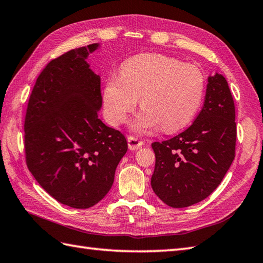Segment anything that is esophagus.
<instances>
[{
	"label": "esophagus",
	"instance_id": "esophagus-1",
	"mask_svg": "<svg viewBox=\"0 0 263 263\" xmlns=\"http://www.w3.org/2000/svg\"><path fill=\"white\" fill-rule=\"evenodd\" d=\"M127 143H128V148H130V150H137L139 148H141L143 144V142L140 140V139L132 137V136L127 138Z\"/></svg>",
	"mask_w": 263,
	"mask_h": 263
}]
</instances>
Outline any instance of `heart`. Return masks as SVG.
I'll use <instances>...</instances> for the list:
<instances>
[{"label":"heart","instance_id":"heart-1","mask_svg":"<svg viewBox=\"0 0 263 263\" xmlns=\"http://www.w3.org/2000/svg\"><path fill=\"white\" fill-rule=\"evenodd\" d=\"M203 74L197 66L160 54H141L122 65L120 77H110L104 87V108L113 125L126 121L140 98L142 110L132 122L136 131L159 124L176 131L193 119L203 96Z\"/></svg>","mask_w":263,"mask_h":263}]
</instances>
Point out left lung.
<instances>
[{
	"instance_id": "left-lung-1",
	"label": "left lung",
	"mask_w": 263,
	"mask_h": 263,
	"mask_svg": "<svg viewBox=\"0 0 263 263\" xmlns=\"http://www.w3.org/2000/svg\"><path fill=\"white\" fill-rule=\"evenodd\" d=\"M235 106L224 76L208 77L203 107L180 135L154 142L152 187L172 208H185L215 191L235 157Z\"/></svg>"
}]
</instances>
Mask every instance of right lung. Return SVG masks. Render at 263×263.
I'll return each instance as SVG.
<instances>
[{"label":"right lung","mask_w":263,"mask_h":263,"mask_svg":"<svg viewBox=\"0 0 263 263\" xmlns=\"http://www.w3.org/2000/svg\"><path fill=\"white\" fill-rule=\"evenodd\" d=\"M91 44L52 60L37 78L25 120L26 161L59 202L87 209L108 193L127 152L125 137L98 117L100 77L87 62Z\"/></svg>","instance_id":"obj_1"}]
</instances>
